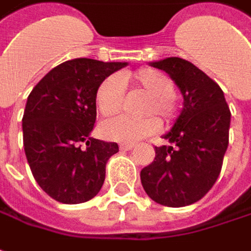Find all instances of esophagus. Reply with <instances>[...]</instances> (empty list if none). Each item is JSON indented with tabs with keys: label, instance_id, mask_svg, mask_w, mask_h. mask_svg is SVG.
<instances>
[{
	"label": "esophagus",
	"instance_id": "esophagus-1",
	"mask_svg": "<svg viewBox=\"0 0 251 251\" xmlns=\"http://www.w3.org/2000/svg\"><path fill=\"white\" fill-rule=\"evenodd\" d=\"M119 149L124 150V151H127V150H132V149H133V145H132V143H121V145H119Z\"/></svg>",
	"mask_w": 251,
	"mask_h": 251
}]
</instances>
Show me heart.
Here are the masks:
<instances>
[{"instance_id":"1","label":"heart","mask_w":251,"mask_h":251,"mask_svg":"<svg viewBox=\"0 0 251 251\" xmlns=\"http://www.w3.org/2000/svg\"><path fill=\"white\" fill-rule=\"evenodd\" d=\"M142 88L149 94V101L143 108V115H156L160 124L169 125L176 116L174 102V81L167 74L154 69H140L135 73H124L119 77L109 75L100 84L95 93V105L102 116H114L124 105L125 87ZM158 122L153 116L133 119L129 116H119L106 121L101 126L105 139L135 143L157 130Z\"/></svg>"}]
</instances>
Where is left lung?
<instances>
[{
    "instance_id": "left-lung-1",
    "label": "left lung",
    "mask_w": 251,
    "mask_h": 251,
    "mask_svg": "<svg viewBox=\"0 0 251 251\" xmlns=\"http://www.w3.org/2000/svg\"><path fill=\"white\" fill-rule=\"evenodd\" d=\"M180 88L184 106L154 147L156 157L140 171L146 194L160 205L180 208L200 201L216 182L229 145L230 111L224 91L190 61L167 57L149 63Z\"/></svg>"
}]
</instances>
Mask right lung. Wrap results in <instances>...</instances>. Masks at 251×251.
Returning a JSON list of instances; mask_svg holds the SVG:
<instances>
[{"mask_svg":"<svg viewBox=\"0 0 251 251\" xmlns=\"http://www.w3.org/2000/svg\"><path fill=\"white\" fill-rule=\"evenodd\" d=\"M126 66L73 59L51 69L29 94L22 118L25 154L39 187L53 200L81 203L101 190L106 161L119 147L91 137L95 93Z\"/></svg>","mask_w":251,"mask_h":251,"instance_id":"add662e5","label":"right lung"}]
</instances>
